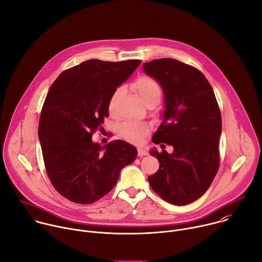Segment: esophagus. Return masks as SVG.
Instances as JSON below:
<instances>
[{
  "label": "esophagus",
  "mask_w": 262,
  "mask_h": 262,
  "mask_svg": "<svg viewBox=\"0 0 262 262\" xmlns=\"http://www.w3.org/2000/svg\"><path fill=\"white\" fill-rule=\"evenodd\" d=\"M137 151H138V156H145V155H147V150L144 147H138Z\"/></svg>",
  "instance_id": "esophagus-1"
}]
</instances>
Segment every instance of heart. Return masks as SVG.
I'll return each instance as SVG.
<instances>
[{
	"instance_id": "heart-1",
	"label": "heart",
	"mask_w": 262,
	"mask_h": 262,
	"mask_svg": "<svg viewBox=\"0 0 262 262\" xmlns=\"http://www.w3.org/2000/svg\"><path fill=\"white\" fill-rule=\"evenodd\" d=\"M134 90L137 92V94L139 95L140 99L143 101L145 105H149V104H156L157 105L162 96V88L160 83L154 78L147 76L140 77L134 83ZM123 92V88H118L112 94L108 101V112L111 114L115 113L117 103L121 98ZM148 131L149 127L146 124L136 122H125L119 128L121 136L126 140L134 143L142 141L143 138L148 133Z\"/></svg>"
}]
</instances>
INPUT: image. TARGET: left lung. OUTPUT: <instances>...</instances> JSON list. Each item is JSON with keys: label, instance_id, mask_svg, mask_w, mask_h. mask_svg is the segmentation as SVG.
<instances>
[{"label": "left lung", "instance_id": "1", "mask_svg": "<svg viewBox=\"0 0 262 262\" xmlns=\"http://www.w3.org/2000/svg\"><path fill=\"white\" fill-rule=\"evenodd\" d=\"M142 69L164 94L162 124L151 140L173 147L171 154L150 149L160 167L148 177L149 185L171 204L191 203L210 188L219 169L222 120L213 88L199 70L173 59L154 60Z\"/></svg>", "mask_w": 262, "mask_h": 262}]
</instances>
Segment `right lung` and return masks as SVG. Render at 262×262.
<instances>
[{
  "mask_svg": "<svg viewBox=\"0 0 262 262\" xmlns=\"http://www.w3.org/2000/svg\"><path fill=\"white\" fill-rule=\"evenodd\" d=\"M141 61L89 60L62 72L44 101L38 128L46 172L70 201L89 204L106 195L137 156L135 146L92 140L108 117V101Z\"/></svg>",
  "mask_w": 262,
  "mask_h": 262,
  "instance_id": "1",
  "label": "right lung"
}]
</instances>
